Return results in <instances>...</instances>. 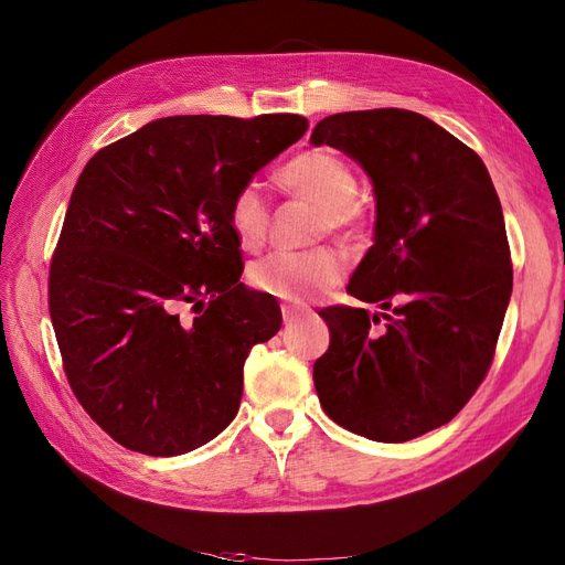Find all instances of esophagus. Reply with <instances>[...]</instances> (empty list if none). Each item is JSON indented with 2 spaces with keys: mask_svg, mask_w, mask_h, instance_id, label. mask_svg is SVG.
Segmentation results:
<instances>
[{
  "mask_svg": "<svg viewBox=\"0 0 565 565\" xmlns=\"http://www.w3.org/2000/svg\"><path fill=\"white\" fill-rule=\"evenodd\" d=\"M309 313H311V311H309V309H301V306L282 303V320H285V324H295V322L303 320Z\"/></svg>",
  "mask_w": 565,
  "mask_h": 565,
  "instance_id": "esophagus-1",
  "label": "esophagus"
}]
</instances>
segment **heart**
Here are the masks:
<instances>
[{"label": "heart", "instance_id": "obj_1", "mask_svg": "<svg viewBox=\"0 0 565 565\" xmlns=\"http://www.w3.org/2000/svg\"><path fill=\"white\" fill-rule=\"evenodd\" d=\"M282 191L318 204V233L355 235L363 226V204L351 164L328 148L303 150L278 169ZM228 226L245 249H259L268 235L270 207L256 183L237 188L228 202ZM344 276V259L334 247L276 252L249 268L254 289L292 303H311Z\"/></svg>", "mask_w": 565, "mask_h": 565}]
</instances>
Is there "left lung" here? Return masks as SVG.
I'll return each instance as SVG.
<instances>
[{
  "label": "left lung",
  "instance_id": "1",
  "mask_svg": "<svg viewBox=\"0 0 565 565\" xmlns=\"http://www.w3.org/2000/svg\"><path fill=\"white\" fill-rule=\"evenodd\" d=\"M311 143L347 152L372 179L374 245L347 289L393 309L380 334L377 313L320 311V405L358 436L413 440L448 424L490 370L514 282L500 198L483 160L413 110L337 113Z\"/></svg>",
  "mask_w": 565,
  "mask_h": 565
}]
</instances>
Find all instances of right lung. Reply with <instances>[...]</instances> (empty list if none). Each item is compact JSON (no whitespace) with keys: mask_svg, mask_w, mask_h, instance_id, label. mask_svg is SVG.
<instances>
[{"mask_svg":"<svg viewBox=\"0 0 565 565\" xmlns=\"http://www.w3.org/2000/svg\"><path fill=\"white\" fill-rule=\"evenodd\" d=\"M309 129L301 115H174L84 167L49 270L65 377L119 446L191 452L237 415L280 306L241 282L228 202Z\"/></svg>","mask_w":565,"mask_h":565,"instance_id":"obj_1","label":"right lung"}]
</instances>
